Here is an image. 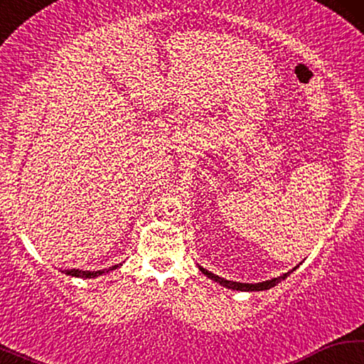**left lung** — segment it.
Masks as SVG:
<instances>
[{"mask_svg": "<svg viewBox=\"0 0 364 364\" xmlns=\"http://www.w3.org/2000/svg\"><path fill=\"white\" fill-rule=\"evenodd\" d=\"M297 268V267H295ZM294 268V269H295ZM199 269L202 271V273H204L207 278H210V279H213V281H217V282H220L221 286H225V287H228V289H232V291H264V289H269V287H273V286H276L278 284V282H281L282 279H286L289 274L292 273L294 269H291V271H287V273H284L282 276H279V278H273V279H269V281H263V282H257V284H247V282H236V281H228V279H223V278H220V276H217V274H213V273H208L207 269H204L202 267H199Z\"/></svg>", "mask_w": 364, "mask_h": 364, "instance_id": "8db88e82", "label": "left lung"}]
</instances>
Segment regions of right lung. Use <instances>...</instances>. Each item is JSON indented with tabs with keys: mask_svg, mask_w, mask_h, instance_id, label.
Returning <instances> with one entry per match:
<instances>
[{
	"mask_svg": "<svg viewBox=\"0 0 364 364\" xmlns=\"http://www.w3.org/2000/svg\"><path fill=\"white\" fill-rule=\"evenodd\" d=\"M120 264H114V267H110L107 269H100V271H82V269H65V274H70V276H77V278H96V276H100L102 273H109V271L117 269Z\"/></svg>",
	"mask_w": 364,
	"mask_h": 364,
	"instance_id": "obj_1",
	"label": "right lung"
}]
</instances>
